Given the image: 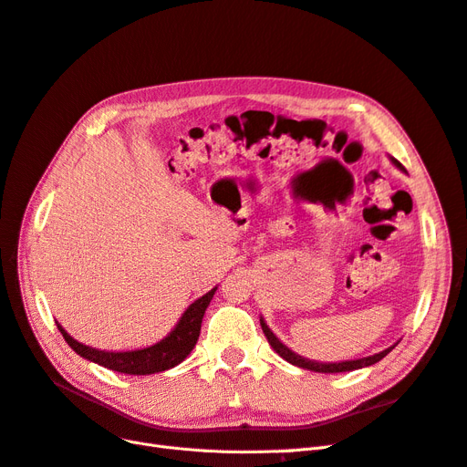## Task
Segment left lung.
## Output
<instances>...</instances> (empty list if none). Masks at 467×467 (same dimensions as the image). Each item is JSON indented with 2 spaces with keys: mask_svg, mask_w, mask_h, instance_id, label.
Here are the masks:
<instances>
[{
  "mask_svg": "<svg viewBox=\"0 0 467 467\" xmlns=\"http://www.w3.org/2000/svg\"><path fill=\"white\" fill-rule=\"evenodd\" d=\"M391 163L398 167V169H401V171H405L403 169V165L398 161V160H393L391 158ZM261 327H263V333H265V337H266V341H268V345H271L278 355L285 358L286 362H290V364H294V366H298V368H306V370H312V372H323V374H337V372H350V370H358V368H366V366H372V364H376V362H379L381 358H384L386 355H389V352L395 348V343L393 347H389V348H386V350H381V352H378V355H372V357H364V358H357V360H343V362H317V360H309V358H304V357H300V355H296L294 350H290L285 343L280 341V338L268 329V325L265 323V319L261 317Z\"/></svg>",
  "mask_w": 467,
  "mask_h": 467,
  "instance_id": "obj_1",
  "label": "left lung"
}]
</instances>
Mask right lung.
Wrapping results in <instances>:
<instances>
[{
    "instance_id": "add662e5",
    "label": "right lung",
    "mask_w": 467,
    "mask_h": 467,
    "mask_svg": "<svg viewBox=\"0 0 467 467\" xmlns=\"http://www.w3.org/2000/svg\"><path fill=\"white\" fill-rule=\"evenodd\" d=\"M216 290L218 286L201 296L199 300H194L185 309V314L181 316L171 333H167L161 341L144 348H136V350H99L76 341V338L69 335L58 321H56V325H58L66 343L72 347L79 357L88 358L99 366H105L109 370L130 374V376L165 372L169 368H173V366L181 364L191 355V350L194 348L196 341H199L204 312L210 306V300L214 298Z\"/></svg>"
}]
</instances>
